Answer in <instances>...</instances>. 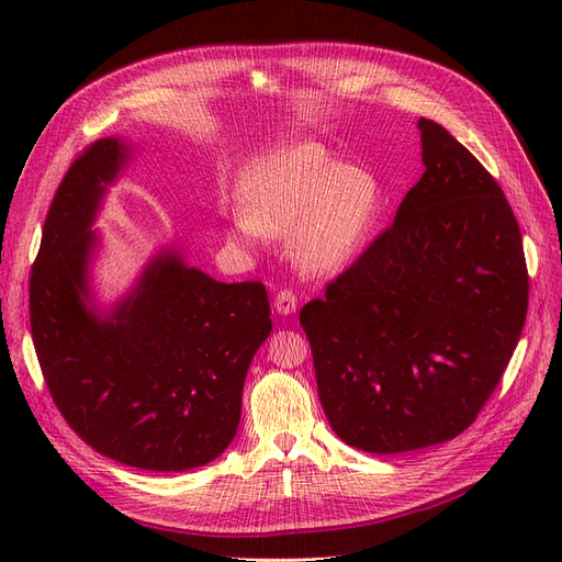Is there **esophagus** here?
Masks as SVG:
<instances>
[{"label": "esophagus", "mask_w": 562, "mask_h": 562, "mask_svg": "<svg viewBox=\"0 0 562 562\" xmlns=\"http://www.w3.org/2000/svg\"><path fill=\"white\" fill-rule=\"evenodd\" d=\"M273 305H276V312H278V314H284V316H286V314L296 312L299 299H296V293H293L291 289H280V291L276 293Z\"/></svg>", "instance_id": "esophagus-1"}]
</instances>
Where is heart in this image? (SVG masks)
Listing matches in <instances>:
<instances>
[{"instance_id":"heart-1","label":"heart","mask_w":562,"mask_h":562,"mask_svg":"<svg viewBox=\"0 0 562 562\" xmlns=\"http://www.w3.org/2000/svg\"><path fill=\"white\" fill-rule=\"evenodd\" d=\"M246 214L234 236L257 246L266 234H291L303 269L339 271L358 252L371 225L378 184L358 166H339L312 145H293L259 161L241 191Z\"/></svg>"}]
</instances>
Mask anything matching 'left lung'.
Here are the masks:
<instances>
[{
  "instance_id": "left-lung-1",
  "label": "left lung",
  "mask_w": 562,
  "mask_h": 562,
  "mask_svg": "<svg viewBox=\"0 0 562 562\" xmlns=\"http://www.w3.org/2000/svg\"><path fill=\"white\" fill-rule=\"evenodd\" d=\"M422 180L394 223L301 310L333 430L369 453L449 441L476 422L528 310L521 232L483 164L422 117Z\"/></svg>"
}]
</instances>
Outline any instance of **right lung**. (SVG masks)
I'll return each instance as SVG.
<instances>
[{
	"label": "right lung",
	"mask_w": 562,
	"mask_h": 562,
	"mask_svg": "<svg viewBox=\"0 0 562 562\" xmlns=\"http://www.w3.org/2000/svg\"><path fill=\"white\" fill-rule=\"evenodd\" d=\"M127 159L130 145L111 136L68 168L29 280V321L52 401L88 447L147 471H187L234 439L271 305L261 282H218L175 250L147 263L109 314L91 305V225Z\"/></svg>",
	"instance_id": "add662e5"
}]
</instances>
